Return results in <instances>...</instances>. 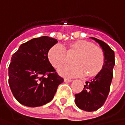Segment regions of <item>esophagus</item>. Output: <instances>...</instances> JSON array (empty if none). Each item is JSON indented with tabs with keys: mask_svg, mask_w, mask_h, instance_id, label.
<instances>
[{
	"mask_svg": "<svg viewBox=\"0 0 125 125\" xmlns=\"http://www.w3.org/2000/svg\"><path fill=\"white\" fill-rule=\"evenodd\" d=\"M72 81V80H71V79H67V78L64 79V82H66V83H71Z\"/></svg>",
	"mask_w": 125,
	"mask_h": 125,
	"instance_id": "obj_1",
	"label": "esophagus"
}]
</instances>
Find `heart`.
<instances>
[{
	"instance_id": "b5f03b06",
	"label": "heart",
	"mask_w": 125,
	"mask_h": 125,
	"mask_svg": "<svg viewBox=\"0 0 125 125\" xmlns=\"http://www.w3.org/2000/svg\"><path fill=\"white\" fill-rule=\"evenodd\" d=\"M69 53L76 55L72 59L74 64L65 65L58 69L60 75L66 77H80L96 75L102 69L104 63L103 51L93 42L87 40H78L68 48ZM48 59L51 65L58 68L67 62V55L62 45L56 44L51 47L48 53Z\"/></svg>"
}]
</instances>
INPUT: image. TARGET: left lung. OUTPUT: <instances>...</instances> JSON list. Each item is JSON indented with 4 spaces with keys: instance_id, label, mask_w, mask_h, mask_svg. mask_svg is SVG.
I'll return each instance as SVG.
<instances>
[{
    "instance_id": "obj_1",
    "label": "left lung",
    "mask_w": 125,
    "mask_h": 125,
    "mask_svg": "<svg viewBox=\"0 0 125 125\" xmlns=\"http://www.w3.org/2000/svg\"><path fill=\"white\" fill-rule=\"evenodd\" d=\"M99 44L104 54V63L101 70L90 81L86 82L83 91L75 94V104L78 108L86 112H94L105 103L110 90L115 65L114 52L104 41L90 38Z\"/></svg>"
}]
</instances>
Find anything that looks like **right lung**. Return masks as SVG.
Wrapping results in <instances>:
<instances>
[{
  "label": "right lung",
  "mask_w": 125,
  "mask_h": 125,
  "mask_svg": "<svg viewBox=\"0 0 125 125\" xmlns=\"http://www.w3.org/2000/svg\"><path fill=\"white\" fill-rule=\"evenodd\" d=\"M56 39L42 36L21 44L9 66V84L15 98L22 105L38 107L50 102L63 79L48 59Z\"/></svg>",
  "instance_id": "add662e5"
}]
</instances>
